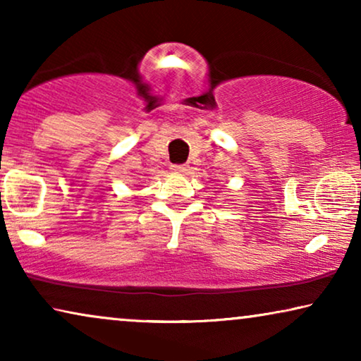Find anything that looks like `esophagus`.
Instances as JSON below:
<instances>
[{
    "instance_id": "34e87169",
    "label": "esophagus",
    "mask_w": 361,
    "mask_h": 361,
    "mask_svg": "<svg viewBox=\"0 0 361 361\" xmlns=\"http://www.w3.org/2000/svg\"><path fill=\"white\" fill-rule=\"evenodd\" d=\"M171 171L176 172V174H184V172L187 171V166H184V164H172L171 166Z\"/></svg>"
}]
</instances>
